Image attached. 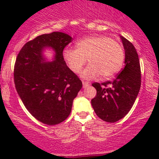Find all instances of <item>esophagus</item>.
I'll return each mask as SVG.
<instances>
[{
    "label": "esophagus",
    "mask_w": 159,
    "mask_h": 159,
    "mask_svg": "<svg viewBox=\"0 0 159 159\" xmlns=\"http://www.w3.org/2000/svg\"><path fill=\"white\" fill-rule=\"evenodd\" d=\"M82 84H83V87L84 88H87L89 87V86L90 85V83L88 82V81H82Z\"/></svg>",
    "instance_id": "1"
}]
</instances>
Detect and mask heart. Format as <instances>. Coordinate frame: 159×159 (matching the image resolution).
I'll return each instance as SVG.
<instances>
[{"label": "heart", "instance_id": "b5f03b06", "mask_svg": "<svg viewBox=\"0 0 159 159\" xmlns=\"http://www.w3.org/2000/svg\"><path fill=\"white\" fill-rule=\"evenodd\" d=\"M63 57L72 72L81 71L88 60L89 66L81 74L84 79H93L100 75L102 79L111 78L122 67L125 51L122 46L106 36H93L80 40L76 49L66 48Z\"/></svg>", "mask_w": 159, "mask_h": 159}]
</instances>
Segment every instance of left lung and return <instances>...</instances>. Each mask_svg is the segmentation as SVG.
I'll return each instance as SVG.
<instances>
[{
  "mask_svg": "<svg viewBox=\"0 0 159 159\" xmlns=\"http://www.w3.org/2000/svg\"><path fill=\"white\" fill-rule=\"evenodd\" d=\"M125 48V68L112 81L94 82L93 87L97 91L91 100L96 115L109 123L124 118L132 108L141 87V68L135 48L121 36Z\"/></svg>",
  "mask_w": 159,
  "mask_h": 159,
  "instance_id": "8db88e82",
  "label": "left lung"
}]
</instances>
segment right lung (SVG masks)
I'll use <instances>...</instances> for the list:
<instances>
[{
	"mask_svg": "<svg viewBox=\"0 0 159 159\" xmlns=\"http://www.w3.org/2000/svg\"><path fill=\"white\" fill-rule=\"evenodd\" d=\"M72 38L62 32L38 36L27 42L16 58L14 79L16 90L25 108L37 120L54 125L69 116L73 100L82 82L67 66L64 48ZM51 47L55 60L45 62L43 51Z\"/></svg>",
	"mask_w": 159,
	"mask_h": 159,
	"instance_id": "right-lung-1",
	"label": "right lung"
}]
</instances>
